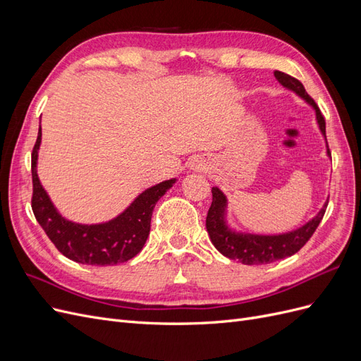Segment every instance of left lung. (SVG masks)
<instances>
[{
    "mask_svg": "<svg viewBox=\"0 0 361 361\" xmlns=\"http://www.w3.org/2000/svg\"><path fill=\"white\" fill-rule=\"evenodd\" d=\"M274 76L283 87H286L288 90L297 93L313 108L316 114V122H318L326 143L325 118L319 111L318 105L314 104V101L307 94V92H305L304 85L298 80H295L293 76L283 73L280 71H276ZM326 155L331 157L329 145H326ZM325 209H326V203L310 221H307L304 226L295 228V231L288 233L256 235V233L236 232V231H232L226 221V215H227L226 195L220 188L214 187L212 204L209 207V211H207V216H206V228H207V233H209L214 247L220 251L223 256L233 260H239L244 265H264V264H271V262L289 257L297 253V251H300V248L304 247V244L312 238L316 227L319 226L322 216L325 214Z\"/></svg>",
    "mask_w": 361,
    "mask_h": 361,
    "instance_id": "8db88e82",
    "label": "left lung"
}]
</instances>
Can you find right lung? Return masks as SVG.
<instances>
[{
    "instance_id": "1",
    "label": "right lung",
    "mask_w": 361,
    "mask_h": 361,
    "mask_svg": "<svg viewBox=\"0 0 361 361\" xmlns=\"http://www.w3.org/2000/svg\"><path fill=\"white\" fill-rule=\"evenodd\" d=\"M42 129L31 154L32 199L31 207L36 220L52 244L68 259L84 265H117L135 257L145 247L150 232L152 212L157 202L176 179H169L141 192L126 209L113 220L99 224H80L66 220L52 204L37 176V154Z\"/></svg>"
}]
</instances>
